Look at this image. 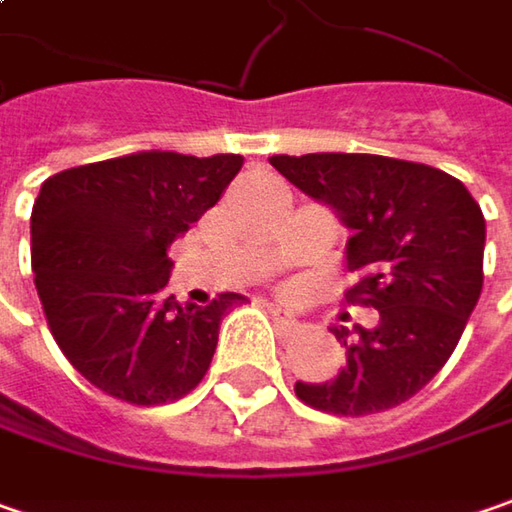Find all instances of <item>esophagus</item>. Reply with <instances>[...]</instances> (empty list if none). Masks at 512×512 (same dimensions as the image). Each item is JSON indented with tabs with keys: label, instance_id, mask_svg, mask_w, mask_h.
<instances>
[{
	"label": "esophagus",
	"instance_id": "esophagus-1",
	"mask_svg": "<svg viewBox=\"0 0 512 512\" xmlns=\"http://www.w3.org/2000/svg\"><path fill=\"white\" fill-rule=\"evenodd\" d=\"M268 314L273 317V322H276L282 331H294L296 328V317L288 311V308H285V305H273V302H270Z\"/></svg>",
	"mask_w": 512,
	"mask_h": 512
}]
</instances>
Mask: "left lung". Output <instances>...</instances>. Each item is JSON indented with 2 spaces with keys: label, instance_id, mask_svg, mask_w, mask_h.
Wrapping results in <instances>:
<instances>
[{
  "label": "left lung",
  "instance_id": "left-lung-1",
  "mask_svg": "<svg viewBox=\"0 0 512 512\" xmlns=\"http://www.w3.org/2000/svg\"><path fill=\"white\" fill-rule=\"evenodd\" d=\"M270 164L351 230L348 302L377 308L374 328H331L345 366L296 397L331 415H374L418 395L444 369L484 285L487 224L470 190L426 164L357 152L273 155Z\"/></svg>",
  "mask_w": 512,
  "mask_h": 512
}]
</instances>
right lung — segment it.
Returning a JSON list of instances; mask_svg holds the SVG:
<instances>
[{
  "label": "right lung",
  "instance_id": "obj_1",
  "mask_svg": "<svg viewBox=\"0 0 512 512\" xmlns=\"http://www.w3.org/2000/svg\"><path fill=\"white\" fill-rule=\"evenodd\" d=\"M242 155L143 149L51 175L31 213L34 285L68 363L100 392L155 406L201 383L218 325L242 302L178 305L169 244L204 216Z\"/></svg>",
  "mask_w": 512,
  "mask_h": 512
}]
</instances>
